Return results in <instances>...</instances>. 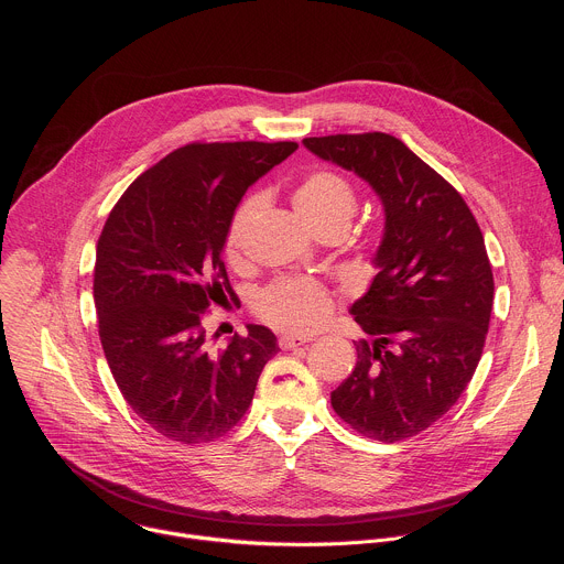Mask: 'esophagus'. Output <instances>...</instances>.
Here are the masks:
<instances>
[{"label": "esophagus", "instance_id": "esophagus-1", "mask_svg": "<svg viewBox=\"0 0 564 564\" xmlns=\"http://www.w3.org/2000/svg\"><path fill=\"white\" fill-rule=\"evenodd\" d=\"M310 339H305V337H296V335H283L281 339H279V346L283 348V350H292V348H299V346H305Z\"/></svg>", "mask_w": 564, "mask_h": 564}]
</instances>
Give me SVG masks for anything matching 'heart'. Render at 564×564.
<instances>
[{
    "instance_id": "1",
    "label": "heart",
    "mask_w": 564,
    "mask_h": 564,
    "mask_svg": "<svg viewBox=\"0 0 564 564\" xmlns=\"http://www.w3.org/2000/svg\"><path fill=\"white\" fill-rule=\"evenodd\" d=\"M259 196H250L236 209L225 240L227 254H236L240 236L259 209ZM294 209L312 229L328 223H344L348 227L357 209V196L341 174L318 170L307 174L296 187ZM330 307V292L312 279H283L257 296V312L268 324L292 333H307L321 326Z\"/></svg>"
}]
</instances>
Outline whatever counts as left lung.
I'll return each mask as SVG.
<instances>
[{
  "label": "left lung",
  "instance_id": "obj_1",
  "mask_svg": "<svg viewBox=\"0 0 564 564\" xmlns=\"http://www.w3.org/2000/svg\"><path fill=\"white\" fill-rule=\"evenodd\" d=\"M305 149L366 181L383 207L377 274L350 314L370 341L330 392L357 433L392 444L435 424L468 386L494 307L485 236L464 198L388 133L305 138Z\"/></svg>",
  "mask_w": 564,
  "mask_h": 564
}]
</instances>
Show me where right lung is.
Instances as JSON below:
<instances>
[{
    "mask_svg": "<svg viewBox=\"0 0 564 564\" xmlns=\"http://www.w3.org/2000/svg\"><path fill=\"white\" fill-rule=\"evenodd\" d=\"M296 147L185 144L135 178L105 223L94 274L102 350L133 413L174 442L231 431L279 352L274 333L250 324L212 355L203 312L234 294L223 250L240 198Z\"/></svg>",
    "mask_w": 564,
    "mask_h": 564,
    "instance_id": "right-lung-1",
    "label": "right lung"
}]
</instances>
